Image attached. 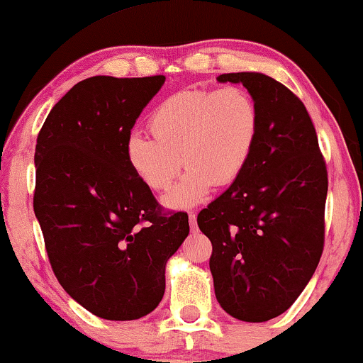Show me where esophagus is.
I'll return each instance as SVG.
<instances>
[{
	"label": "esophagus",
	"mask_w": 363,
	"mask_h": 363,
	"mask_svg": "<svg viewBox=\"0 0 363 363\" xmlns=\"http://www.w3.org/2000/svg\"><path fill=\"white\" fill-rule=\"evenodd\" d=\"M189 220H190L191 230H196V216H195V213H189Z\"/></svg>",
	"instance_id": "esophagus-1"
}]
</instances>
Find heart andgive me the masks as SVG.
<instances>
[{"label": "heart", "instance_id": "b5f03b06", "mask_svg": "<svg viewBox=\"0 0 363 363\" xmlns=\"http://www.w3.org/2000/svg\"><path fill=\"white\" fill-rule=\"evenodd\" d=\"M259 109L245 89H189L169 96L150 118L155 138L133 131L126 141L128 163L146 186H172L183 164L189 167L164 205L189 208L212 186L234 183L249 163L259 138Z\"/></svg>", "mask_w": 363, "mask_h": 363}]
</instances>
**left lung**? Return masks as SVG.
Segmentation results:
<instances>
[{
	"label": "left lung",
	"instance_id": "obj_1",
	"mask_svg": "<svg viewBox=\"0 0 363 363\" xmlns=\"http://www.w3.org/2000/svg\"><path fill=\"white\" fill-rule=\"evenodd\" d=\"M259 109V138L240 177L196 217L212 242L217 301L240 321L276 318L318 266L328 174L305 104L269 75L222 74Z\"/></svg>",
	"mask_w": 363,
	"mask_h": 363
}]
</instances>
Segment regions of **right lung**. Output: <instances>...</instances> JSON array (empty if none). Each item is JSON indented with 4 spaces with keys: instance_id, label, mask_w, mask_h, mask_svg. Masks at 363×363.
I'll return each instance as SVG.
<instances>
[{
    "instance_id": "obj_1",
    "label": "right lung",
    "mask_w": 363,
    "mask_h": 363,
    "mask_svg": "<svg viewBox=\"0 0 363 363\" xmlns=\"http://www.w3.org/2000/svg\"><path fill=\"white\" fill-rule=\"evenodd\" d=\"M164 75H96L53 106L35 147L33 210L58 283L104 320L146 316L164 294V267L190 232L164 216L128 163L131 129Z\"/></svg>"
}]
</instances>
